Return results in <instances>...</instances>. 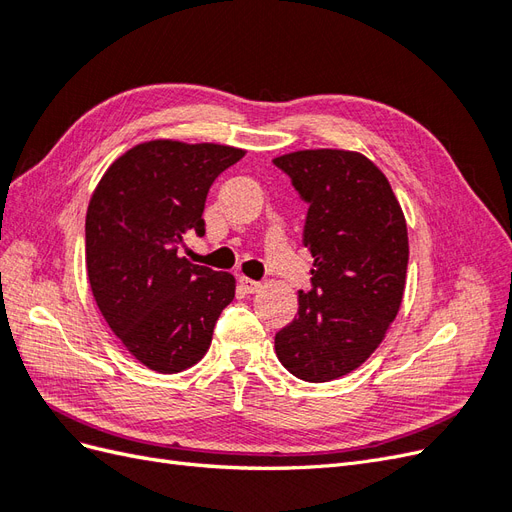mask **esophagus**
Here are the masks:
<instances>
[{
	"label": "esophagus",
	"instance_id": "34e87169",
	"mask_svg": "<svg viewBox=\"0 0 512 512\" xmlns=\"http://www.w3.org/2000/svg\"><path fill=\"white\" fill-rule=\"evenodd\" d=\"M239 284H241V288H243L247 294H254V292H258V290L262 288V284H260V282L250 280V277H245V275H241V277H239Z\"/></svg>",
	"mask_w": 512,
	"mask_h": 512
}]
</instances>
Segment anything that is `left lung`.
Returning a JSON list of instances; mask_svg holds the SVG:
<instances>
[{"label": "left lung", "instance_id": "obj_1", "mask_svg": "<svg viewBox=\"0 0 512 512\" xmlns=\"http://www.w3.org/2000/svg\"><path fill=\"white\" fill-rule=\"evenodd\" d=\"M309 203L303 241L312 290L275 335L280 363L305 382L361 367L404 301L408 224L382 170L359 151L301 149L273 160Z\"/></svg>", "mask_w": 512, "mask_h": 512}]
</instances>
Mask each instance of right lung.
Here are the masks:
<instances>
[{
    "mask_svg": "<svg viewBox=\"0 0 512 512\" xmlns=\"http://www.w3.org/2000/svg\"><path fill=\"white\" fill-rule=\"evenodd\" d=\"M243 156L218 143L145 141L106 168L89 198L85 262L96 305L123 348L158 374L203 359L235 299V277L194 265L181 247L205 235L211 183Z\"/></svg>",
    "mask_w": 512,
    "mask_h": 512,
    "instance_id": "add662e5",
    "label": "right lung"
}]
</instances>
